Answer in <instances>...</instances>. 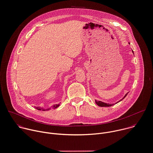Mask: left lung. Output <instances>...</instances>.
Wrapping results in <instances>:
<instances>
[{"label":"left lung","mask_w":153,"mask_h":153,"mask_svg":"<svg viewBox=\"0 0 153 153\" xmlns=\"http://www.w3.org/2000/svg\"><path fill=\"white\" fill-rule=\"evenodd\" d=\"M132 53H134V52H133V51H132ZM128 93H127L125 95V96L122 98V99H121L119 102H120V101H121L123 99H124L126 96V95L128 94ZM119 102H117V103H118ZM95 102H96V103L98 105V106H101V107H108V106H112V105H115L114 103H112V104H111V103H104V102H102V101H97V100H95ZM115 103V104H116Z\"/></svg>","instance_id":"left-lung-1"}]
</instances>
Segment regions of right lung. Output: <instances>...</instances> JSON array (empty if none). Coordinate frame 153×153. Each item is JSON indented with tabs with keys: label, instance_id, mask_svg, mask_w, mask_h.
<instances>
[{
	"label": "right lung",
	"instance_id": "add662e5",
	"mask_svg": "<svg viewBox=\"0 0 153 153\" xmlns=\"http://www.w3.org/2000/svg\"><path fill=\"white\" fill-rule=\"evenodd\" d=\"M59 105H53V108L54 109H55V108H58L59 106ZM35 108L36 109H38V110H42V111H48V110H50V108H48V109H43V108H39V107H35Z\"/></svg>",
	"mask_w": 153,
	"mask_h": 153
}]
</instances>
